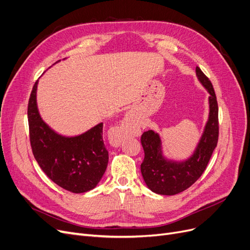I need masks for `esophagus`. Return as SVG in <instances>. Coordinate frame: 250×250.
Instances as JSON below:
<instances>
[{"label": "esophagus", "instance_id": "esophagus-1", "mask_svg": "<svg viewBox=\"0 0 250 250\" xmlns=\"http://www.w3.org/2000/svg\"><path fill=\"white\" fill-rule=\"evenodd\" d=\"M141 131V125L135 121L134 117L131 114H127L123 120L122 124L120 125L114 131L113 143L115 145H120L126 136L136 135Z\"/></svg>", "mask_w": 250, "mask_h": 250}]
</instances>
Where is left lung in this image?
<instances>
[{"instance_id": "8db88e82", "label": "left lung", "mask_w": 250, "mask_h": 250, "mask_svg": "<svg viewBox=\"0 0 250 250\" xmlns=\"http://www.w3.org/2000/svg\"><path fill=\"white\" fill-rule=\"evenodd\" d=\"M198 81L209 93V113L203 132L193 151L184 160H174L164 155L160 134L154 130L144 132L142 145L145 159L141 170L146 187L152 192L172 196L191 187L202 175L218 141V106L214 89L200 68L196 67Z\"/></svg>"}]
</instances>
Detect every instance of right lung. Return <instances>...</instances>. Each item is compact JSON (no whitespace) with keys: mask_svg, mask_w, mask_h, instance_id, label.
<instances>
[{"mask_svg":"<svg viewBox=\"0 0 250 250\" xmlns=\"http://www.w3.org/2000/svg\"><path fill=\"white\" fill-rule=\"evenodd\" d=\"M37 81L27 106L33 154L44 173L57 186L75 194L93 189L104 176L108 152L103 141L101 122L87 131L67 136L56 132L40 115Z\"/></svg>","mask_w":250,"mask_h":250,"instance_id":"1","label":"right lung"}]
</instances>
